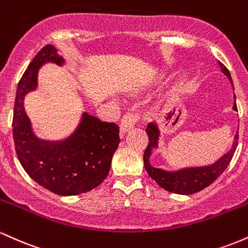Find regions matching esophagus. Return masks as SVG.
<instances>
[{"label":"esophagus","instance_id":"34e87169","mask_svg":"<svg viewBox=\"0 0 248 248\" xmlns=\"http://www.w3.org/2000/svg\"><path fill=\"white\" fill-rule=\"evenodd\" d=\"M139 116L138 113H133L129 112L127 114H124V118L121 119V124H120V129L121 133L124 134L127 132H129L130 129H133L134 126L139 122Z\"/></svg>","mask_w":248,"mask_h":248}]
</instances>
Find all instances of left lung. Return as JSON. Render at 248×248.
<instances>
[{"instance_id": "left-lung-1", "label": "left lung", "mask_w": 248, "mask_h": 248, "mask_svg": "<svg viewBox=\"0 0 248 248\" xmlns=\"http://www.w3.org/2000/svg\"><path fill=\"white\" fill-rule=\"evenodd\" d=\"M219 65H220L223 73L225 76H227V78L230 79V81H231L233 86L232 78L229 70H227L223 64H220V62H219ZM233 109L238 110L237 104H235V95L234 104H233ZM146 132L148 134V138H149V143H148V147L146 148V150H144L143 162L148 175H149L161 187L166 189L167 191L179 193V195H191V193L201 191V190L209 186L210 184H212L213 182L225 171V169H226L227 166L230 164V162H231L233 155H234L235 149H237L239 139V133H237L234 136V142H233L231 150L225 154L223 157L219 158V160L216 162V163H213L212 166L201 168H186V169H182L178 170V171L170 172L150 166L149 157L150 155H152V150L154 148L157 147V140L158 136H160V130H158L156 124H148Z\"/></svg>"}]
</instances>
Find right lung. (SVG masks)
<instances>
[{"instance_id": "right-lung-1", "label": "right lung", "mask_w": 248, "mask_h": 248, "mask_svg": "<svg viewBox=\"0 0 248 248\" xmlns=\"http://www.w3.org/2000/svg\"><path fill=\"white\" fill-rule=\"evenodd\" d=\"M45 62L62 65L53 45H45L22 76L16 91L13 116L15 150L23 169L33 181L51 192L75 196L91 191L108 176L112 157L120 143L119 126L102 122L87 113L69 139L47 142L37 139L24 110L23 100L37 86V73Z\"/></svg>"}]
</instances>
